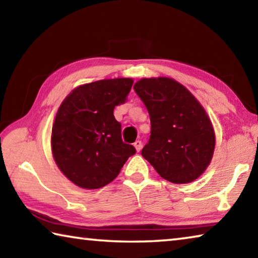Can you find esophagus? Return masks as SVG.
<instances>
[{
	"instance_id": "34e87169",
	"label": "esophagus",
	"mask_w": 258,
	"mask_h": 258,
	"mask_svg": "<svg viewBox=\"0 0 258 258\" xmlns=\"http://www.w3.org/2000/svg\"><path fill=\"white\" fill-rule=\"evenodd\" d=\"M133 146H134L135 149H137V151H138V152L142 149V142H141V141H139V140H138V141H135V142H134V145H133Z\"/></svg>"
}]
</instances>
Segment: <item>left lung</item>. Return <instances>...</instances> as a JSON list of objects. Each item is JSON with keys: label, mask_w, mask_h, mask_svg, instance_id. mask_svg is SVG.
Masks as SVG:
<instances>
[{"label": "left lung", "mask_w": 258, "mask_h": 258, "mask_svg": "<svg viewBox=\"0 0 258 258\" xmlns=\"http://www.w3.org/2000/svg\"><path fill=\"white\" fill-rule=\"evenodd\" d=\"M133 89L145 103L151 135L141 155L175 184L194 182L206 171L215 149L212 120L197 98L171 77L141 78Z\"/></svg>", "instance_id": "obj_1"}]
</instances>
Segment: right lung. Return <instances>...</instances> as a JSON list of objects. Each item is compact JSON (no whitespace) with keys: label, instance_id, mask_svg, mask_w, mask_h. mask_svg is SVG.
Segmentation results:
<instances>
[{"label":"right lung","instance_id":"1","mask_svg":"<svg viewBox=\"0 0 258 258\" xmlns=\"http://www.w3.org/2000/svg\"><path fill=\"white\" fill-rule=\"evenodd\" d=\"M133 78L119 77L80 85L61 102L52 125V156L74 184L93 190L118 175L135 148L121 141L113 108L123 103Z\"/></svg>","mask_w":258,"mask_h":258}]
</instances>
